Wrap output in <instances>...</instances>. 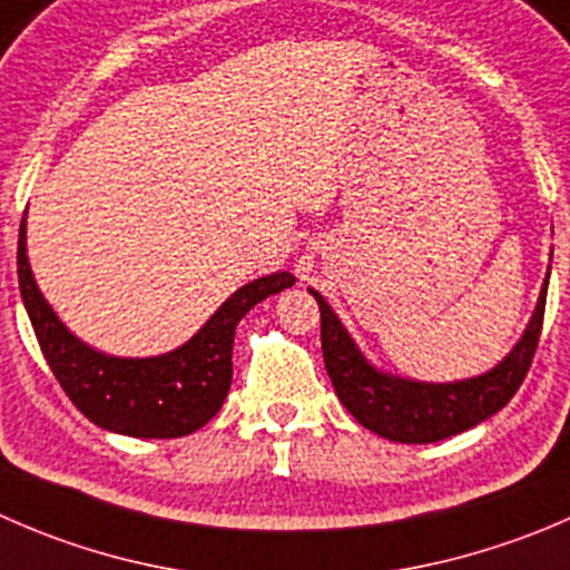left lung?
<instances>
[{"mask_svg":"<svg viewBox=\"0 0 570 570\" xmlns=\"http://www.w3.org/2000/svg\"><path fill=\"white\" fill-rule=\"evenodd\" d=\"M546 286L540 289L538 308L527 331L490 373L449 384H425V381L401 379L381 373L362 356L356 342L345 331L325 297L308 289L320 306V342H323L325 370L331 375L342 406L370 432L392 443H438L468 432L490 414L504 409L532 367L546 314Z\"/></svg>","mask_w":570,"mask_h":570,"instance_id":"8db88e82","label":"left lung"}]
</instances>
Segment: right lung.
Listing matches in <instances>:
<instances>
[{
    "mask_svg": "<svg viewBox=\"0 0 570 570\" xmlns=\"http://www.w3.org/2000/svg\"><path fill=\"white\" fill-rule=\"evenodd\" d=\"M295 284L273 273L236 289L186 345L161 356L121 358L77 340L58 320L27 262V223L19 228V289L43 358L69 401L91 423L141 440L186 438L223 409L234 379V331L264 297Z\"/></svg>",
    "mask_w": 570,
    "mask_h": 570,
    "instance_id": "obj_1",
    "label": "right lung"
}]
</instances>
